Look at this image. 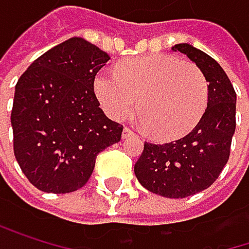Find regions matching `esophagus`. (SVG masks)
<instances>
[{
    "instance_id": "34e87169",
    "label": "esophagus",
    "mask_w": 249,
    "mask_h": 249,
    "mask_svg": "<svg viewBox=\"0 0 249 249\" xmlns=\"http://www.w3.org/2000/svg\"><path fill=\"white\" fill-rule=\"evenodd\" d=\"M136 136V133L133 131V130H130V128H124V131H122V139H130V137H134Z\"/></svg>"
}]
</instances>
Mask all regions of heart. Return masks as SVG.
Wrapping results in <instances>:
<instances>
[{"label": "heart", "instance_id": "1", "mask_svg": "<svg viewBox=\"0 0 249 249\" xmlns=\"http://www.w3.org/2000/svg\"><path fill=\"white\" fill-rule=\"evenodd\" d=\"M94 93L116 121L130 118L139 106L146 131L168 140L196 125L207 107L208 84L196 65L174 56L152 54L124 62L118 72L99 71Z\"/></svg>", "mask_w": 249, "mask_h": 249}]
</instances>
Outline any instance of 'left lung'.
Returning <instances> with one entry per match:
<instances>
[{
  "label": "left lung",
  "mask_w": 249,
  "mask_h": 249,
  "mask_svg": "<svg viewBox=\"0 0 249 249\" xmlns=\"http://www.w3.org/2000/svg\"><path fill=\"white\" fill-rule=\"evenodd\" d=\"M202 71L208 84L207 109L189 134L156 144L144 142L134 165L140 184L165 198H187L210 187L229 161L236 128V93L223 68L190 44H176Z\"/></svg>",
  "instance_id": "obj_1"
}]
</instances>
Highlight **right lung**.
Here are the masks:
<instances>
[{
	"label": "right lung",
	"mask_w": 249,
	"mask_h": 249,
	"mask_svg": "<svg viewBox=\"0 0 249 249\" xmlns=\"http://www.w3.org/2000/svg\"><path fill=\"white\" fill-rule=\"evenodd\" d=\"M109 54L73 36L39 56L16 84L14 156L39 190L69 193L91 177L96 158L124 127L99 107L94 78Z\"/></svg>",
	"instance_id": "add662e5"
}]
</instances>
